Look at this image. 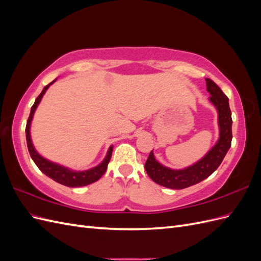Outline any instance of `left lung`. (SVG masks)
I'll list each match as a JSON object with an SVG mask.
<instances>
[{
	"label": "left lung",
	"mask_w": 261,
	"mask_h": 261,
	"mask_svg": "<svg viewBox=\"0 0 261 261\" xmlns=\"http://www.w3.org/2000/svg\"><path fill=\"white\" fill-rule=\"evenodd\" d=\"M206 83L207 90L211 94L210 101L216 106L219 113V141L200 161L185 170L178 171L163 167L159 162L155 161L151 151L145 163V169L148 176L154 183L172 189H183L199 183V181L210 176L219 168L228 149H230L233 136L232 113L230 106H228V98L210 78H206Z\"/></svg>",
	"instance_id": "obj_1"
}]
</instances>
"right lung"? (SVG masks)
<instances>
[{
	"mask_svg": "<svg viewBox=\"0 0 261 261\" xmlns=\"http://www.w3.org/2000/svg\"><path fill=\"white\" fill-rule=\"evenodd\" d=\"M54 82L55 81H53L52 83H50L49 85H46L44 87L43 90L41 91V93L37 97L34 106L31 107V111H30L28 121H27V125H26V139H27V146H28L30 156L33 158V160L36 163L37 167L39 168V170L43 172L46 176L51 177L53 180L58 181V183H60L62 185H65V186H68V187H80V186L89 185L91 183H94V181H97L106 173V171L108 169V164H109L110 160H111L113 147H110L106 159L103 160V162H102L101 164H99L98 167L93 168L91 170H88V171L75 172V171H70L66 168L61 167V165H58V164L52 163L48 160L43 159L41 155H39L37 153V151L33 146V143H31L30 130H29L31 120H33V116H34V113L36 111V108L39 105V102L41 101V98L43 97L44 92L46 91V89L49 88V86L52 85Z\"/></svg>",
	"mask_w": 261,
	"mask_h": 261,
	"instance_id": "1",
	"label": "right lung"
}]
</instances>
